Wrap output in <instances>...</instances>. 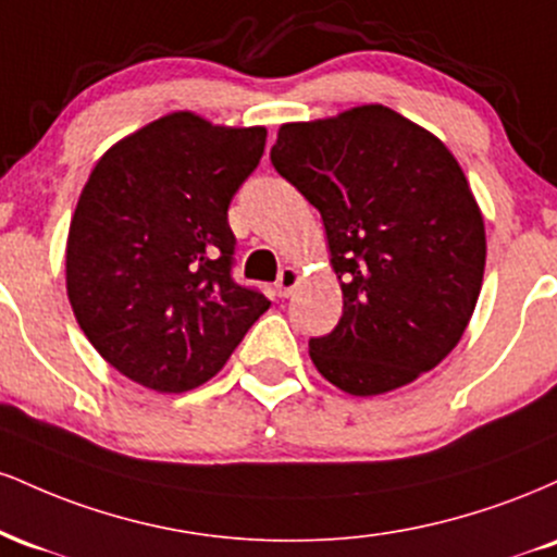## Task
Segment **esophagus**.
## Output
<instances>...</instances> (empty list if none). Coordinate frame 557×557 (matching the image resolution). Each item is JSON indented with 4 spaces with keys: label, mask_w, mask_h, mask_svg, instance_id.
Segmentation results:
<instances>
[{
    "label": "esophagus",
    "mask_w": 557,
    "mask_h": 557,
    "mask_svg": "<svg viewBox=\"0 0 557 557\" xmlns=\"http://www.w3.org/2000/svg\"><path fill=\"white\" fill-rule=\"evenodd\" d=\"M298 283H300V272L296 270V267H285L277 277V293L283 298H287L293 290H296Z\"/></svg>",
    "instance_id": "34e87169"
}]
</instances>
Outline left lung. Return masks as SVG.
Listing matches in <instances>:
<instances>
[{
	"label": "left lung",
	"instance_id": "1",
	"mask_svg": "<svg viewBox=\"0 0 557 557\" xmlns=\"http://www.w3.org/2000/svg\"><path fill=\"white\" fill-rule=\"evenodd\" d=\"M272 164L322 214L343 317L311 361L350 395H380L456 348L482 290L484 220L456 157L382 104L277 133Z\"/></svg>",
	"mask_w": 557,
	"mask_h": 557
}]
</instances>
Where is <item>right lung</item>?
Returning <instances> with one entry per match:
<instances>
[{
	"label": "right lung",
	"instance_id": "1",
	"mask_svg": "<svg viewBox=\"0 0 557 557\" xmlns=\"http://www.w3.org/2000/svg\"><path fill=\"white\" fill-rule=\"evenodd\" d=\"M264 127L175 112L96 162L67 235V298L107 361L157 393L225 367L270 309L235 283L227 209L264 154Z\"/></svg>",
	"mask_w": 557,
	"mask_h": 557
}]
</instances>
